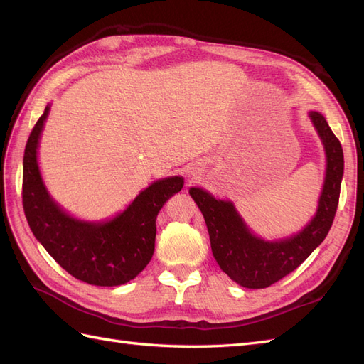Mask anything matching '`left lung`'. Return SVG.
<instances>
[{
	"instance_id": "left-lung-1",
	"label": "left lung",
	"mask_w": 364,
	"mask_h": 364,
	"mask_svg": "<svg viewBox=\"0 0 364 364\" xmlns=\"http://www.w3.org/2000/svg\"><path fill=\"white\" fill-rule=\"evenodd\" d=\"M310 118L325 146L326 176L317 213L302 232L285 240L264 241L250 232L232 203L217 200L202 188L190 190L203 214L217 264L241 287L266 289L287 277L311 255L331 229L345 167L343 149L321 114L310 112Z\"/></svg>"
}]
</instances>
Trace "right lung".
Here are the masks:
<instances>
[{"label": "right lung", "mask_w": 364, "mask_h": 364, "mask_svg": "<svg viewBox=\"0 0 364 364\" xmlns=\"http://www.w3.org/2000/svg\"><path fill=\"white\" fill-rule=\"evenodd\" d=\"M48 111L50 106L36 121L24 150L23 206L31 232L71 277L100 287L126 284L151 259L158 213L182 190L183 179L174 176L151 183L111 222L86 223L70 217L51 200L36 161Z\"/></svg>", "instance_id": "add662e5"}]
</instances>
